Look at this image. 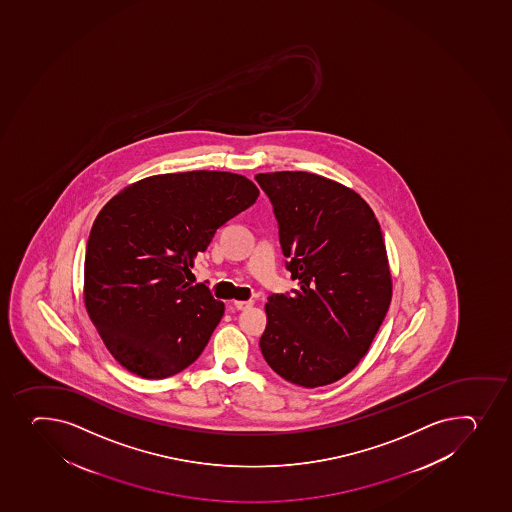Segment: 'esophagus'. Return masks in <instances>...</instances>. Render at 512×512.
Returning a JSON list of instances; mask_svg holds the SVG:
<instances>
[{"label":"esophagus","instance_id":"esophagus-1","mask_svg":"<svg viewBox=\"0 0 512 512\" xmlns=\"http://www.w3.org/2000/svg\"><path fill=\"white\" fill-rule=\"evenodd\" d=\"M233 306H235V309H238V311H245V309H248V307L253 306L252 301H235L233 302Z\"/></svg>","mask_w":512,"mask_h":512}]
</instances>
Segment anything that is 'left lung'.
Segmentation results:
<instances>
[{"mask_svg": "<svg viewBox=\"0 0 512 512\" xmlns=\"http://www.w3.org/2000/svg\"><path fill=\"white\" fill-rule=\"evenodd\" d=\"M274 205L287 269L301 289L265 304L260 338L277 375L304 388L331 385L358 366L390 307V264L368 203L306 171L255 176Z\"/></svg>", "mask_w": 512, "mask_h": 512, "instance_id": "left-lung-1", "label": "left lung"}]
</instances>
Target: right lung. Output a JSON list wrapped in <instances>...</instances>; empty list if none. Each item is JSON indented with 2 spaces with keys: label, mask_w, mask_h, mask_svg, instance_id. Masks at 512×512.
Listing matches in <instances>:
<instances>
[{
  "label": "right lung",
  "mask_w": 512,
  "mask_h": 512,
  "mask_svg": "<svg viewBox=\"0 0 512 512\" xmlns=\"http://www.w3.org/2000/svg\"><path fill=\"white\" fill-rule=\"evenodd\" d=\"M259 196L242 174H156L119 191L90 230L84 304L117 363L146 380L188 368L225 312L190 285L196 255Z\"/></svg>",
  "instance_id": "1"
}]
</instances>
